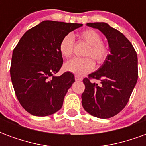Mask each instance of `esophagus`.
Wrapping results in <instances>:
<instances>
[{"mask_svg": "<svg viewBox=\"0 0 146 146\" xmlns=\"http://www.w3.org/2000/svg\"><path fill=\"white\" fill-rule=\"evenodd\" d=\"M75 80H77V81H80V80H82V77H80V76H77V75H76V76H75Z\"/></svg>", "mask_w": 146, "mask_h": 146, "instance_id": "esophagus-1", "label": "esophagus"}]
</instances>
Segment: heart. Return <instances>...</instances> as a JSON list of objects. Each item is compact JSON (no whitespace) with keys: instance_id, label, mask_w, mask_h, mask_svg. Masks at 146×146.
Listing matches in <instances>:
<instances>
[{"instance_id":"heart-1","label":"heart","mask_w":146,"mask_h":146,"mask_svg":"<svg viewBox=\"0 0 146 146\" xmlns=\"http://www.w3.org/2000/svg\"><path fill=\"white\" fill-rule=\"evenodd\" d=\"M80 40L88 44L85 52L86 56L90 57L73 58L67 61L64 65V69L77 76H84L92 72L95 68V61L99 65L106 61L110 54V48L106 43L101 40L100 34L92 29H86L78 33ZM74 40L72 35L66 34L61 39L58 44V51L64 58L70 57L73 54Z\"/></svg>"}]
</instances>
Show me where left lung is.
Returning <instances> with one entry per match:
<instances>
[{"label": "left lung", "instance_id": "8db88e82", "mask_svg": "<svg viewBox=\"0 0 146 146\" xmlns=\"http://www.w3.org/2000/svg\"><path fill=\"white\" fill-rule=\"evenodd\" d=\"M107 38L110 53L96 72L83 80L82 106L92 116L107 119L116 116L127 104L138 77V56L133 45L119 30L105 23H89ZM98 79V86L90 81Z\"/></svg>", "mask_w": 146, "mask_h": 146}]
</instances>
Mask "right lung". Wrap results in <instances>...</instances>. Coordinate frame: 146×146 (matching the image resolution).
Here are the masks:
<instances>
[{
  "label": "right lung",
  "instance_id": "add662e5",
  "mask_svg": "<svg viewBox=\"0 0 146 146\" xmlns=\"http://www.w3.org/2000/svg\"><path fill=\"white\" fill-rule=\"evenodd\" d=\"M83 24L45 20L27 30L12 53L10 74L15 93L27 112L36 116L51 115L63 104L74 75L60 70L63 58L61 39Z\"/></svg>",
  "mask_w": 146,
  "mask_h": 146
}]
</instances>
